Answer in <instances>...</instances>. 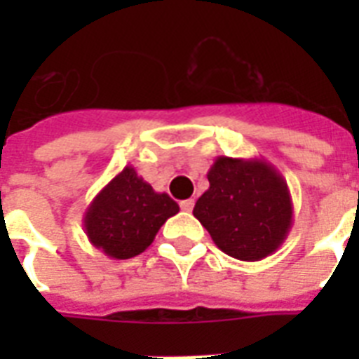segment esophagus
<instances>
[{
    "label": "esophagus",
    "mask_w": 359,
    "mask_h": 359,
    "mask_svg": "<svg viewBox=\"0 0 359 359\" xmlns=\"http://www.w3.org/2000/svg\"><path fill=\"white\" fill-rule=\"evenodd\" d=\"M180 208H182L184 212H191V210H194V199H184V201H180Z\"/></svg>",
    "instance_id": "34e87169"
}]
</instances>
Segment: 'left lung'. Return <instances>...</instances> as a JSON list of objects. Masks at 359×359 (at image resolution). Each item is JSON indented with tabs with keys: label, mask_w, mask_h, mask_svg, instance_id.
<instances>
[{
	"label": "left lung",
	"mask_w": 359,
	"mask_h": 359,
	"mask_svg": "<svg viewBox=\"0 0 359 359\" xmlns=\"http://www.w3.org/2000/svg\"><path fill=\"white\" fill-rule=\"evenodd\" d=\"M196 216L214 244L238 261H261L278 251L292 227V197L283 175L264 158L218 156Z\"/></svg>",
	"instance_id": "8db88e82"
}]
</instances>
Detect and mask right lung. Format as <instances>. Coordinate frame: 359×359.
Wrapping results in <instances>:
<instances>
[{"label":"right lung","instance_id":"1","mask_svg":"<svg viewBox=\"0 0 359 359\" xmlns=\"http://www.w3.org/2000/svg\"><path fill=\"white\" fill-rule=\"evenodd\" d=\"M177 212L179 205L168 194L152 190L132 165H126L87 207L83 229L97 250L123 261L143 253Z\"/></svg>","mask_w":359,"mask_h":359}]
</instances>
